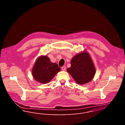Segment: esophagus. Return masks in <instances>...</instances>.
Masks as SVG:
<instances>
[{
  "label": "esophagus",
  "mask_w": 125,
  "mask_h": 125,
  "mask_svg": "<svg viewBox=\"0 0 125 125\" xmlns=\"http://www.w3.org/2000/svg\"><path fill=\"white\" fill-rule=\"evenodd\" d=\"M62 71H65L66 70V67L65 66H63L62 67Z\"/></svg>",
  "instance_id": "1"
}]
</instances>
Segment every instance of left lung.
I'll use <instances>...</instances> for the list:
<instances>
[{"label": "left lung", "instance_id": "obj_1", "mask_svg": "<svg viewBox=\"0 0 125 125\" xmlns=\"http://www.w3.org/2000/svg\"><path fill=\"white\" fill-rule=\"evenodd\" d=\"M71 64L67 71L77 84L84 85L94 78L96 69L89 53L85 50L73 57Z\"/></svg>", "mask_w": 125, "mask_h": 125}]
</instances>
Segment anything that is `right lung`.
Listing matches in <instances>:
<instances>
[{"mask_svg":"<svg viewBox=\"0 0 125 125\" xmlns=\"http://www.w3.org/2000/svg\"><path fill=\"white\" fill-rule=\"evenodd\" d=\"M60 70L61 68L57 63L52 62L47 56L42 55L36 60L32 74L36 81L46 84L50 82Z\"/></svg>","mask_w":125,"mask_h":125,"instance_id":"1","label":"right lung"}]
</instances>
